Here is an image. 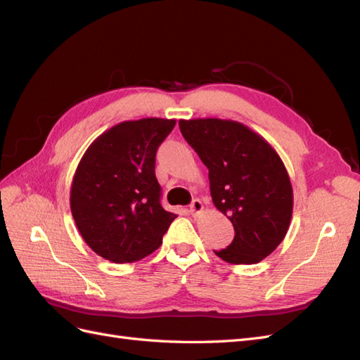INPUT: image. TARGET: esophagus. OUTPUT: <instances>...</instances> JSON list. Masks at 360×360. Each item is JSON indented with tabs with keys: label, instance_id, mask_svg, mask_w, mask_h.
I'll list each match as a JSON object with an SVG mask.
<instances>
[{
	"label": "esophagus",
	"instance_id": "1",
	"mask_svg": "<svg viewBox=\"0 0 360 360\" xmlns=\"http://www.w3.org/2000/svg\"><path fill=\"white\" fill-rule=\"evenodd\" d=\"M202 210H204L202 202H201L200 200H193L192 204H191V213H192L193 216H198V214L202 213Z\"/></svg>",
	"mask_w": 360,
	"mask_h": 360
}]
</instances>
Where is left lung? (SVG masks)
Returning a JSON list of instances; mask_svg holds the SVG:
<instances>
[{
    "label": "left lung",
    "mask_w": 360,
    "mask_h": 360,
    "mask_svg": "<svg viewBox=\"0 0 360 360\" xmlns=\"http://www.w3.org/2000/svg\"><path fill=\"white\" fill-rule=\"evenodd\" d=\"M180 132L209 168L216 209L234 226V240L214 254L231 264H255L284 240L292 188L284 162L248 126L221 118L180 120Z\"/></svg>",
    "instance_id": "1"
}]
</instances>
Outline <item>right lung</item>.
I'll use <instances>...</instances> for the list:
<instances>
[{
    "instance_id": "right-lung-1",
    "label": "right lung",
    "mask_w": 360,
    "mask_h": 360,
    "mask_svg": "<svg viewBox=\"0 0 360 360\" xmlns=\"http://www.w3.org/2000/svg\"><path fill=\"white\" fill-rule=\"evenodd\" d=\"M176 120L141 118L108 129L86 148L70 189L76 226L97 255L134 263L156 250L177 214L160 205L156 151Z\"/></svg>"
}]
</instances>
